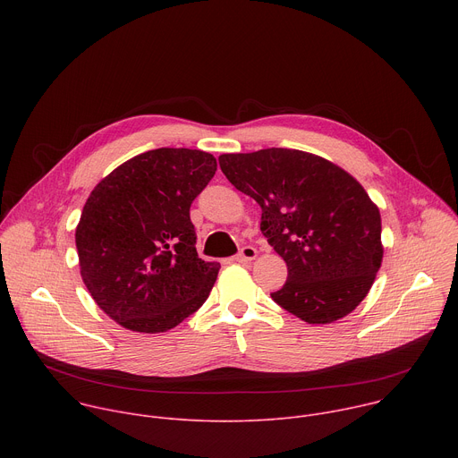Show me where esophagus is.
<instances>
[{"label":"esophagus","instance_id":"34e87169","mask_svg":"<svg viewBox=\"0 0 458 458\" xmlns=\"http://www.w3.org/2000/svg\"><path fill=\"white\" fill-rule=\"evenodd\" d=\"M257 257V250L253 246H244L237 255L235 259L239 260V263H248V260H253Z\"/></svg>","mask_w":458,"mask_h":458}]
</instances>
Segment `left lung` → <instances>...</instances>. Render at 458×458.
<instances>
[{
    "label": "left lung",
    "mask_w": 458,
    "mask_h": 458,
    "mask_svg": "<svg viewBox=\"0 0 458 458\" xmlns=\"http://www.w3.org/2000/svg\"><path fill=\"white\" fill-rule=\"evenodd\" d=\"M219 166L263 210L260 232L288 267L272 299L308 324L352 313L384 253L380 212L362 184L332 161L292 148L223 154Z\"/></svg>",
    "instance_id": "obj_1"
}]
</instances>
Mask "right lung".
Wrapping results in <instances>:
<instances>
[{"label": "right lung", "instance_id": "right-lung-1", "mask_svg": "<svg viewBox=\"0 0 458 458\" xmlns=\"http://www.w3.org/2000/svg\"><path fill=\"white\" fill-rule=\"evenodd\" d=\"M216 170L203 150L157 148L90 191L76 228L81 279L123 328L166 332L208 299L221 265L199 259L190 207Z\"/></svg>", "mask_w": 458, "mask_h": 458}]
</instances>
